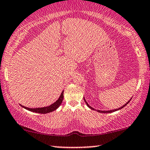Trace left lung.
<instances>
[{
  "mask_svg": "<svg viewBox=\"0 0 150 150\" xmlns=\"http://www.w3.org/2000/svg\"><path fill=\"white\" fill-rule=\"evenodd\" d=\"M131 98L130 100H129L128 102H127L126 104H125L123 105V106H122L121 107H120V108H117V109H114V110H96V109H94V108H92V107H91V106H89V105L88 104V102H86V99H85V98H84V97H83V100H84L85 102H86V103L87 106H88L89 108L91 109V110H96V111H97V112H100V113H111V112H115V111L119 110H120V109H122V108H123V107H125V106H126V105L128 104L129 102H130L131 100Z\"/></svg>",
  "mask_w": 150,
  "mask_h": 150,
  "instance_id": "8db88e82",
  "label": "left lung"
}]
</instances>
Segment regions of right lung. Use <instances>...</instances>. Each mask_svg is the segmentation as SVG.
I'll return each mask as SVG.
<instances>
[{
    "mask_svg": "<svg viewBox=\"0 0 150 150\" xmlns=\"http://www.w3.org/2000/svg\"><path fill=\"white\" fill-rule=\"evenodd\" d=\"M63 92H64V91H62L61 96H60L59 98V99H58L55 102H54L53 104L50 105V106H48L46 107H42V108H28V107L24 106L21 104H20V106H21L23 108L26 109V110L31 111V112H35V113L47 114V113L51 112L57 110V109L59 108L60 106H61V104H62V100H63V98H64Z\"/></svg>",
    "mask_w": 150,
    "mask_h": 150,
    "instance_id": "add662e5",
    "label": "right lung"
}]
</instances>
